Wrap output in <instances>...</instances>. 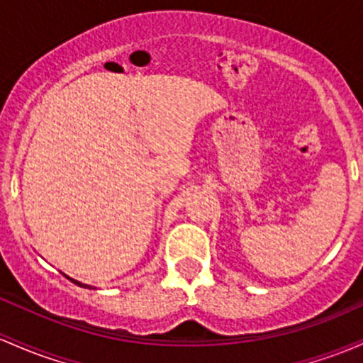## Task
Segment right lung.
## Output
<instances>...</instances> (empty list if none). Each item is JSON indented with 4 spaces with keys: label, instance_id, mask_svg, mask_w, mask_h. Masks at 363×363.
I'll use <instances>...</instances> for the list:
<instances>
[{
    "label": "right lung",
    "instance_id": "right-lung-1",
    "mask_svg": "<svg viewBox=\"0 0 363 363\" xmlns=\"http://www.w3.org/2000/svg\"><path fill=\"white\" fill-rule=\"evenodd\" d=\"M70 281H72V282H75V284H77V286H84V288H86V284H82V282H77V281H74V279H70Z\"/></svg>",
    "mask_w": 363,
    "mask_h": 363
}]
</instances>
